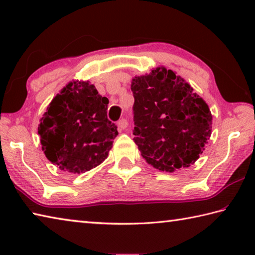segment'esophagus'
I'll return each instance as SVG.
<instances>
[{
    "label": "esophagus",
    "instance_id": "obj_1",
    "mask_svg": "<svg viewBox=\"0 0 255 255\" xmlns=\"http://www.w3.org/2000/svg\"><path fill=\"white\" fill-rule=\"evenodd\" d=\"M117 125H118V128L120 129V130H123V129H126V128H127V126H128V122H127V119H125V118L120 119Z\"/></svg>",
    "mask_w": 255,
    "mask_h": 255
}]
</instances>
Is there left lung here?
<instances>
[{"instance_id": "obj_1", "label": "left lung", "mask_w": 255, "mask_h": 255, "mask_svg": "<svg viewBox=\"0 0 255 255\" xmlns=\"http://www.w3.org/2000/svg\"><path fill=\"white\" fill-rule=\"evenodd\" d=\"M131 91L133 141L146 162L166 172L195 163L211 135L208 105L163 66L133 77Z\"/></svg>"}]
</instances>
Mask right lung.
Here are the masks:
<instances>
[{
    "label": "right lung",
    "instance_id": "right-lung-1",
    "mask_svg": "<svg viewBox=\"0 0 255 255\" xmlns=\"http://www.w3.org/2000/svg\"><path fill=\"white\" fill-rule=\"evenodd\" d=\"M108 103L89 81H73L60 90L38 127L46 157L74 174L105 161L118 135L107 117Z\"/></svg>",
    "mask_w": 255,
    "mask_h": 255
}]
</instances>
